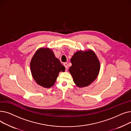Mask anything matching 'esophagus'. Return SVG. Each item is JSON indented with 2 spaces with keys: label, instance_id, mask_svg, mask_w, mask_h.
<instances>
[{
  "label": "esophagus",
  "instance_id": "34e87169",
  "mask_svg": "<svg viewBox=\"0 0 131 131\" xmlns=\"http://www.w3.org/2000/svg\"><path fill=\"white\" fill-rule=\"evenodd\" d=\"M64 66H65V68H66V71H67V69L68 68V65H67V63H64Z\"/></svg>",
  "mask_w": 131,
  "mask_h": 131
}]
</instances>
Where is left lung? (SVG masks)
<instances>
[{
    "label": "left lung",
    "instance_id": "8db88e82",
    "mask_svg": "<svg viewBox=\"0 0 131 131\" xmlns=\"http://www.w3.org/2000/svg\"><path fill=\"white\" fill-rule=\"evenodd\" d=\"M72 66L69 72L73 81L78 87L90 85L96 79L100 71V62L95 53L91 50L75 52L71 59Z\"/></svg>",
    "mask_w": 131,
    "mask_h": 131
}]
</instances>
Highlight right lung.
<instances>
[{"mask_svg": "<svg viewBox=\"0 0 131 131\" xmlns=\"http://www.w3.org/2000/svg\"><path fill=\"white\" fill-rule=\"evenodd\" d=\"M30 68L34 80L45 88L52 86L59 72L65 70V67L48 48L37 50L31 60Z\"/></svg>", "mask_w": 131, "mask_h": 131, "instance_id": "obj_1", "label": "right lung"}]
</instances>
